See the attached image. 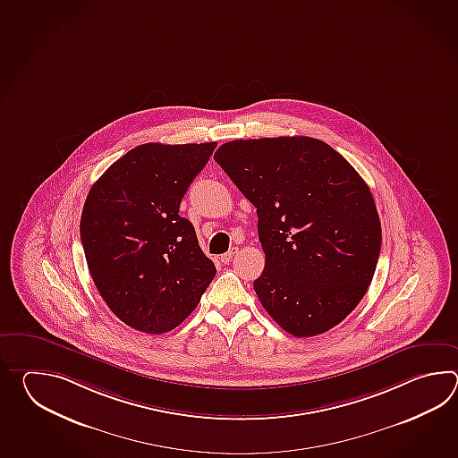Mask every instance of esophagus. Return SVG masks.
<instances>
[{
    "label": "esophagus",
    "mask_w": 458,
    "mask_h": 458,
    "mask_svg": "<svg viewBox=\"0 0 458 458\" xmlns=\"http://www.w3.org/2000/svg\"><path fill=\"white\" fill-rule=\"evenodd\" d=\"M237 252H239V249H235V247H233V249H231L229 252H225V255H221V262L225 263V265L233 262V259L237 255Z\"/></svg>",
    "instance_id": "esophagus-1"
}]
</instances>
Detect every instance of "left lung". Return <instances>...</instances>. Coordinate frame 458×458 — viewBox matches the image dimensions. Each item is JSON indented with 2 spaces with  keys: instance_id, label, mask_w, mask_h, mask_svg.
Segmentation results:
<instances>
[{
  "instance_id": "1",
  "label": "left lung",
  "mask_w": 458,
  "mask_h": 458,
  "mask_svg": "<svg viewBox=\"0 0 458 458\" xmlns=\"http://www.w3.org/2000/svg\"><path fill=\"white\" fill-rule=\"evenodd\" d=\"M215 160L257 208L265 268L253 288L265 311L294 337L344 321L381 249L378 211L357 170L304 136L225 142Z\"/></svg>"
}]
</instances>
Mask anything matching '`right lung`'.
I'll list each match as a JSON object with an SVG mask.
<instances>
[{"label":"right lung","instance_id":"add662e5","mask_svg":"<svg viewBox=\"0 0 458 458\" xmlns=\"http://www.w3.org/2000/svg\"><path fill=\"white\" fill-rule=\"evenodd\" d=\"M216 148L142 144L91 186L80 219L88 270L109 310L136 331L164 334L195 311L216 267L178 215Z\"/></svg>","mask_w":458,"mask_h":458}]
</instances>
